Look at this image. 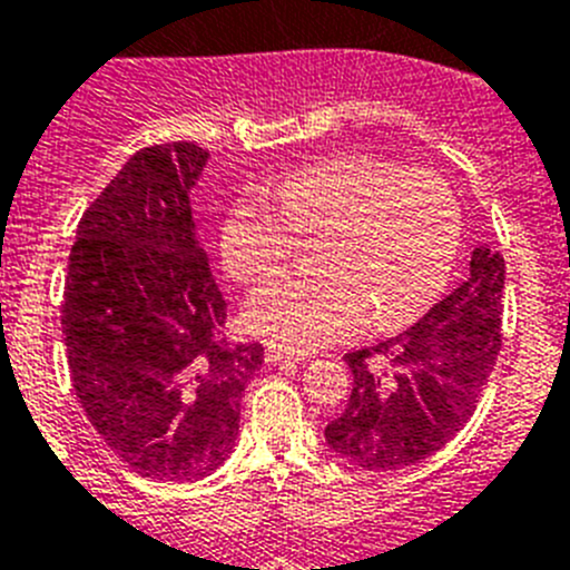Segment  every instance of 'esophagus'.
<instances>
[{"instance_id": "1", "label": "esophagus", "mask_w": 570, "mask_h": 570, "mask_svg": "<svg viewBox=\"0 0 570 570\" xmlns=\"http://www.w3.org/2000/svg\"><path fill=\"white\" fill-rule=\"evenodd\" d=\"M265 360L268 362H299V360H305V356H299V354H294V351H288V347H268V351H265Z\"/></svg>"}]
</instances>
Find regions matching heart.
<instances>
[{
	"mask_svg": "<svg viewBox=\"0 0 570 570\" xmlns=\"http://www.w3.org/2000/svg\"><path fill=\"white\" fill-rule=\"evenodd\" d=\"M296 236H316L314 274L262 285L245 305L254 334L311 354L374 314L380 328L420 316L445 291L460 250V203L431 170L365 154L325 156L230 205L223 262L262 282L285 271Z\"/></svg>",
	"mask_w": 570,
	"mask_h": 570,
	"instance_id": "heart-1",
	"label": "heart"
}]
</instances>
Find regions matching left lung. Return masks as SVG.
Listing matches in <instances>:
<instances>
[{"instance_id":"left-lung-1","label":"left lung","mask_w":570,"mask_h":570,"mask_svg":"<svg viewBox=\"0 0 570 570\" xmlns=\"http://www.w3.org/2000/svg\"><path fill=\"white\" fill-rule=\"evenodd\" d=\"M505 262L473 248L471 276L400 336L345 354L347 407L325 442L362 471H400L462 431L500 354Z\"/></svg>"}]
</instances>
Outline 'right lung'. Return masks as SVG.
Wrapping results in <instances>:
<instances>
[{
    "mask_svg": "<svg viewBox=\"0 0 570 570\" xmlns=\"http://www.w3.org/2000/svg\"><path fill=\"white\" fill-rule=\"evenodd\" d=\"M210 154L136 150L85 210L70 248L62 331L79 405L136 473L194 482L239 436L262 345H225V296L196 234L190 190Z\"/></svg>",
    "mask_w": 570,
    "mask_h": 570,
    "instance_id": "add662e5",
    "label": "right lung"
}]
</instances>
